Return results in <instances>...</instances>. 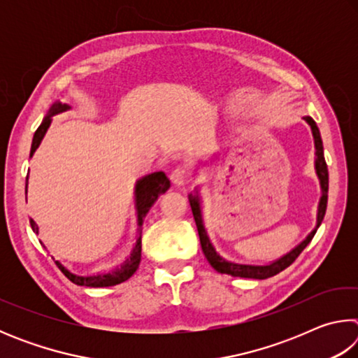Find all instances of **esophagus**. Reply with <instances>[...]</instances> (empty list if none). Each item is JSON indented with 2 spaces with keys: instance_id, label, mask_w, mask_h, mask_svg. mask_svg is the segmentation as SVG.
I'll return each mask as SVG.
<instances>
[{
  "instance_id": "34e87169",
  "label": "esophagus",
  "mask_w": 358,
  "mask_h": 358,
  "mask_svg": "<svg viewBox=\"0 0 358 358\" xmlns=\"http://www.w3.org/2000/svg\"><path fill=\"white\" fill-rule=\"evenodd\" d=\"M171 181H172V185L177 186V187L185 186L186 181H187V175H186L185 169H181V167L175 169V171L171 173Z\"/></svg>"
}]
</instances>
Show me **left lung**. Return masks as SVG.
Listing matches in <instances>:
<instances>
[{
  "label": "left lung",
  "mask_w": 358,
  "mask_h": 358,
  "mask_svg": "<svg viewBox=\"0 0 358 358\" xmlns=\"http://www.w3.org/2000/svg\"><path fill=\"white\" fill-rule=\"evenodd\" d=\"M305 121L311 126L313 131V137H314V147H316V173L320 181V189H322V196H320L319 201V207H317V222L316 227L313 229V232L308 235V237L301 241L300 245H296L292 251H289L287 254H284L282 257L276 259L275 262L266 264V265H250V264H237V262H229L224 257H221L220 254L216 252V250L211 245V241L207 235V230H205L203 226V220H202V207H201V197H199V192L196 194H189V203H191V210L194 215V220H196V226L199 230V238H201V246L202 251L205 254V257L210 262V265L213 266L216 271L220 273H226L230 276H238V278H252V280H265V278L275 276L282 271L284 268L294 262V260L300 256V252L305 250V248L310 245V241L313 240L314 234L317 232V229L320 224H322V220L325 216V210H327V199H329V169H327V162L324 157V145H322V138H320V132L311 117H305Z\"/></svg>",
  "instance_id": "8db88e82"
}]
</instances>
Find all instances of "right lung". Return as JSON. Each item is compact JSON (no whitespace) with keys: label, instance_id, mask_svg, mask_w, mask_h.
<instances>
[{"label":"right lung","instance_id":"add662e5","mask_svg":"<svg viewBox=\"0 0 358 358\" xmlns=\"http://www.w3.org/2000/svg\"><path fill=\"white\" fill-rule=\"evenodd\" d=\"M69 106L68 104H62V102H55L50 107V110H48L47 117H44L42 120L41 126L38 128V131L34 132V137H33V143H31V153L29 156L34 155V151L38 150V147L42 142V138H44L45 132L48 129V126L52 123V117L57 113H62L69 110ZM27 187H28V177H27V186H25V194H27ZM169 187H171V181L166 177L164 172H155V173H150L147 177H143L141 180H137L136 183V191H134V196H136V211H137V226H138V237L136 241V246L132 248V252L131 256L124 260L123 264L117 268L108 271V273H98V275H88V276H80V275H76L69 271L68 268H64V266L57 262V265L59 266V270L63 271V273L68 276V280H71L77 286H87V287H110V286H117L120 282H124L126 280H129V278L136 273V270L138 268V264H141V257H142V224H143V217L147 216L148 210L151 208V205H153L157 197L161 196V194H164ZM29 224H31V229L34 234H38V226H36V222L33 220H29Z\"/></svg>","mask_w":358,"mask_h":358}]
</instances>
